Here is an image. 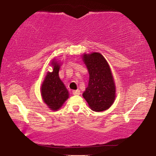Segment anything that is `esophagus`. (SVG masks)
Masks as SVG:
<instances>
[{
	"mask_svg": "<svg viewBox=\"0 0 156 156\" xmlns=\"http://www.w3.org/2000/svg\"><path fill=\"white\" fill-rule=\"evenodd\" d=\"M72 93H73V95H80V90H73V92H72Z\"/></svg>",
	"mask_w": 156,
	"mask_h": 156,
	"instance_id": "1",
	"label": "esophagus"
}]
</instances>
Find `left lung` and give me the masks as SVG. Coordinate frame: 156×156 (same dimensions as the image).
Here are the masks:
<instances>
[{
	"label": "left lung",
	"mask_w": 156,
	"mask_h": 156,
	"mask_svg": "<svg viewBox=\"0 0 156 156\" xmlns=\"http://www.w3.org/2000/svg\"><path fill=\"white\" fill-rule=\"evenodd\" d=\"M82 57L90 75L88 86L82 95L93 111L107 110L116 98V87L110 66L100 53H84Z\"/></svg>",
	"instance_id": "8db88e82"
}]
</instances>
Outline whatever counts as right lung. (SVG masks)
Returning a JSON list of instances; mask_svg holds the SVG:
<instances>
[{"label": "right lung", "instance_id": "right-lung-1", "mask_svg": "<svg viewBox=\"0 0 156 156\" xmlns=\"http://www.w3.org/2000/svg\"><path fill=\"white\" fill-rule=\"evenodd\" d=\"M53 72H48L42 84L41 95L43 101L53 111L58 110L69 98V92L58 76L60 64L56 61L51 62Z\"/></svg>", "mask_w": 156, "mask_h": 156}]
</instances>
